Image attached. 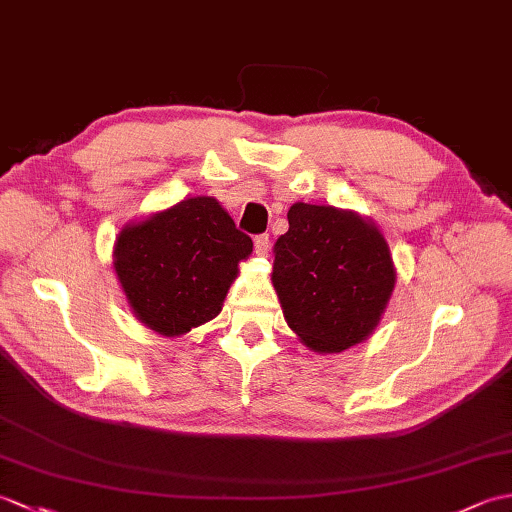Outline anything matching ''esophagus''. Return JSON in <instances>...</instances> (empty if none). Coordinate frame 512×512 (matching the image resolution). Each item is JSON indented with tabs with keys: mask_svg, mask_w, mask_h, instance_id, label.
<instances>
[{
	"mask_svg": "<svg viewBox=\"0 0 512 512\" xmlns=\"http://www.w3.org/2000/svg\"><path fill=\"white\" fill-rule=\"evenodd\" d=\"M268 248H270V237L264 235H257L255 237V253L257 255H268Z\"/></svg>",
	"mask_w": 512,
	"mask_h": 512,
	"instance_id": "1",
	"label": "esophagus"
}]
</instances>
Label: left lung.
Instances as JSON below:
<instances>
[{"mask_svg":"<svg viewBox=\"0 0 512 512\" xmlns=\"http://www.w3.org/2000/svg\"><path fill=\"white\" fill-rule=\"evenodd\" d=\"M275 244L273 284L284 317L317 352H341L380 321L396 270L374 224L334 206L297 202Z\"/></svg>","mask_w":512,"mask_h":512,"instance_id":"8db88e82","label":"left lung"}]
</instances>
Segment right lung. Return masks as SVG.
<instances>
[{
  "label": "right lung",
  "instance_id": "obj_1",
  "mask_svg": "<svg viewBox=\"0 0 512 512\" xmlns=\"http://www.w3.org/2000/svg\"><path fill=\"white\" fill-rule=\"evenodd\" d=\"M250 253L253 239L220 202L200 195L125 226L114 268L136 317L178 336L220 314L237 264Z\"/></svg>",
  "mask_w": 512,
  "mask_h": 512
}]
</instances>
